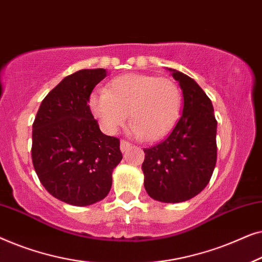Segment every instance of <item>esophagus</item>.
Masks as SVG:
<instances>
[{"instance_id": "1", "label": "esophagus", "mask_w": 262, "mask_h": 262, "mask_svg": "<svg viewBox=\"0 0 262 262\" xmlns=\"http://www.w3.org/2000/svg\"><path fill=\"white\" fill-rule=\"evenodd\" d=\"M130 148H131L130 143L126 142V141H124V139H123V141H120V150H121V151L125 152V151H126V150H128Z\"/></svg>"}]
</instances>
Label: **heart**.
I'll list each match as a JSON object with an SVG mask.
<instances>
[{
    "label": "heart",
    "mask_w": 262,
    "mask_h": 262,
    "mask_svg": "<svg viewBox=\"0 0 262 262\" xmlns=\"http://www.w3.org/2000/svg\"><path fill=\"white\" fill-rule=\"evenodd\" d=\"M88 106L107 134H114L123 126L130 112L132 134L146 141H157L179 120L182 92L171 78L126 74L113 78L106 91L93 92Z\"/></svg>",
    "instance_id": "b5f03b06"
}]
</instances>
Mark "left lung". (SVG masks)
I'll return each mask as SVG.
<instances>
[{"label":"left lung","instance_id":"obj_1","mask_svg":"<svg viewBox=\"0 0 262 262\" xmlns=\"http://www.w3.org/2000/svg\"><path fill=\"white\" fill-rule=\"evenodd\" d=\"M184 94V108L163 142L144 149V187L152 199L181 203L199 194L212 177L217 160V120L209 96L198 83L169 69Z\"/></svg>","mask_w":262,"mask_h":262}]
</instances>
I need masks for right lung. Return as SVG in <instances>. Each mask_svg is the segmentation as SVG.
Instances as JSON below:
<instances>
[{
	"instance_id": "obj_1",
	"label": "right lung",
	"mask_w": 262,
	"mask_h": 262,
	"mask_svg": "<svg viewBox=\"0 0 262 262\" xmlns=\"http://www.w3.org/2000/svg\"><path fill=\"white\" fill-rule=\"evenodd\" d=\"M105 69H83L64 77L41 101L32 131V162L41 185L75 206L100 202L123 159L120 142L103 135L89 110Z\"/></svg>"
}]
</instances>
